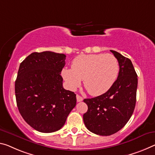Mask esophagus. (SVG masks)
<instances>
[{
	"mask_svg": "<svg viewBox=\"0 0 155 155\" xmlns=\"http://www.w3.org/2000/svg\"><path fill=\"white\" fill-rule=\"evenodd\" d=\"M83 100V99L82 97H81V96L78 95V94L77 95V102H81V101H82Z\"/></svg>",
	"mask_w": 155,
	"mask_h": 155,
	"instance_id": "obj_1",
	"label": "esophagus"
}]
</instances>
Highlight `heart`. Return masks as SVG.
<instances>
[{
  "mask_svg": "<svg viewBox=\"0 0 155 155\" xmlns=\"http://www.w3.org/2000/svg\"><path fill=\"white\" fill-rule=\"evenodd\" d=\"M119 74V61L112 54L80 55L72 61V68L62 70L63 77L70 89H76L83 80L85 89L93 96L109 90Z\"/></svg>",
  "mask_w": 155,
  "mask_h": 155,
  "instance_id": "obj_1",
  "label": "heart"
}]
</instances>
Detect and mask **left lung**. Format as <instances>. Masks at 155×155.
Listing matches in <instances>:
<instances>
[{
    "instance_id": "1",
    "label": "left lung",
    "mask_w": 155,
    "mask_h": 155,
    "mask_svg": "<svg viewBox=\"0 0 155 155\" xmlns=\"http://www.w3.org/2000/svg\"><path fill=\"white\" fill-rule=\"evenodd\" d=\"M110 51L119 63L116 82L104 94L83 100L88 107L83 114L85 126L90 132L101 136L116 133L130 119L136 104L138 84L132 61L116 51Z\"/></svg>"
}]
</instances>
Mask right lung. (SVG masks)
Wrapping results in <instances>:
<instances>
[{
	"instance_id": "right-lung-1",
	"label": "right lung",
	"mask_w": 155,
	"mask_h": 155,
	"mask_svg": "<svg viewBox=\"0 0 155 155\" xmlns=\"http://www.w3.org/2000/svg\"><path fill=\"white\" fill-rule=\"evenodd\" d=\"M64 54L33 52L21 63L15 81L17 107L25 121L36 130L57 131L77 104L74 92L63 87Z\"/></svg>"
}]
</instances>
